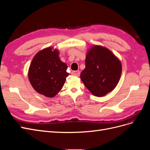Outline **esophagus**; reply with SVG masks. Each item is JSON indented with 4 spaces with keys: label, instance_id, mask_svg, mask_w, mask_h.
Returning a JSON list of instances; mask_svg holds the SVG:
<instances>
[{
    "label": "esophagus",
    "instance_id": "esophagus-1",
    "mask_svg": "<svg viewBox=\"0 0 150 150\" xmlns=\"http://www.w3.org/2000/svg\"><path fill=\"white\" fill-rule=\"evenodd\" d=\"M72 74L76 76H79L80 72L79 71H73L72 72Z\"/></svg>",
    "mask_w": 150,
    "mask_h": 150
}]
</instances>
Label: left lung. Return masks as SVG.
Instances as JSON below:
<instances>
[{
    "instance_id": "obj_1",
    "label": "left lung",
    "mask_w": 150,
    "mask_h": 150,
    "mask_svg": "<svg viewBox=\"0 0 150 150\" xmlns=\"http://www.w3.org/2000/svg\"><path fill=\"white\" fill-rule=\"evenodd\" d=\"M85 64L81 79L93 95L102 97L115 89L122 67L121 62L110 50L94 46L87 54Z\"/></svg>"
}]
</instances>
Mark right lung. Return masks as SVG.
Wrapping results in <instances>:
<instances>
[{"instance_id": "1", "label": "right lung", "mask_w": 150, "mask_h": 150, "mask_svg": "<svg viewBox=\"0 0 150 150\" xmlns=\"http://www.w3.org/2000/svg\"><path fill=\"white\" fill-rule=\"evenodd\" d=\"M67 66L59 58L57 50L47 47L33 58L29 69V79L38 93L47 97H54L62 89L66 77Z\"/></svg>"}]
</instances>
